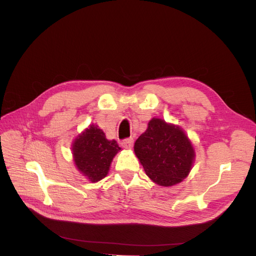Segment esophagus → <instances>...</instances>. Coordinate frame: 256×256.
<instances>
[{"label": "esophagus", "instance_id": "esophagus-1", "mask_svg": "<svg viewBox=\"0 0 256 256\" xmlns=\"http://www.w3.org/2000/svg\"><path fill=\"white\" fill-rule=\"evenodd\" d=\"M134 138H125V140H124L122 142V147L124 148H126V150H131L134 147Z\"/></svg>", "mask_w": 256, "mask_h": 256}]
</instances>
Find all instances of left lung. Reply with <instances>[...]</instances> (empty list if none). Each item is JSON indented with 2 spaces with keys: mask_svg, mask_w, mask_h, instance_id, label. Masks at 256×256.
Returning <instances> with one entry per match:
<instances>
[{
  "mask_svg": "<svg viewBox=\"0 0 256 256\" xmlns=\"http://www.w3.org/2000/svg\"><path fill=\"white\" fill-rule=\"evenodd\" d=\"M134 154L146 175L162 187L182 182L196 159V152L184 131L174 124L154 118L134 143Z\"/></svg>",
  "mask_w": 256,
  "mask_h": 256,
  "instance_id": "left-lung-1",
  "label": "left lung"
}]
</instances>
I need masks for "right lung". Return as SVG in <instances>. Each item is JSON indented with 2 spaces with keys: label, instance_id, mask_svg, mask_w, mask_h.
<instances>
[{
  "label": "right lung",
  "instance_id": "add662e5",
  "mask_svg": "<svg viewBox=\"0 0 256 256\" xmlns=\"http://www.w3.org/2000/svg\"><path fill=\"white\" fill-rule=\"evenodd\" d=\"M120 150L118 142L108 140L104 131L94 124L78 134L72 145L76 168L90 182H97L108 175L113 158Z\"/></svg>",
  "mask_w": 256,
  "mask_h": 256
}]
</instances>
